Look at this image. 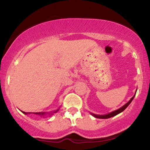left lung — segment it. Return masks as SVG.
<instances>
[{
	"label": "left lung",
	"instance_id": "1",
	"mask_svg": "<svg viewBox=\"0 0 150 150\" xmlns=\"http://www.w3.org/2000/svg\"><path fill=\"white\" fill-rule=\"evenodd\" d=\"M136 92H137V90H136ZM135 94H136V92H135ZM135 94H134L133 97H132L131 99H130V100H129L128 102H127L126 104L123 105V106H122V107H120V108H118V109L116 110V111H112V112H111V113H107V114H105V115H97V114H94V113H90L91 115H92V116H93L94 117H95V118H101V119H106V118H111V117H113V116H116V115L119 114L120 113L123 112V111H124L125 108L128 107V106H129V104H130V103H131V101H132V99H133L134 97H135Z\"/></svg>",
	"mask_w": 150,
	"mask_h": 150
}]
</instances>
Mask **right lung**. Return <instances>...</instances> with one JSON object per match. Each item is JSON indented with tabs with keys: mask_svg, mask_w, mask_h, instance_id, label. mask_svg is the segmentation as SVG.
Segmentation results:
<instances>
[{
	"mask_svg": "<svg viewBox=\"0 0 150 150\" xmlns=\"http://www.w3.org/2000/svg\"><path fill=\"white\" fill-rule=\"evenodd\" d=\"M58 110H59V108H58V109H57L56 110V111H51V112H37V113H34V114H36V115H39V116H46V115H49V116H52V115L53 114V113H56L57 112V111H58ZM22 113H24V114H25V115H27L28 114V113H27V112H25V111H21Z\"/></svg>",
	"mask_w": 150,
	"mask_h": 150,
	"instance_id": "right-lung-1",
	"label": "right lung"
}]
</instances>
